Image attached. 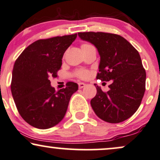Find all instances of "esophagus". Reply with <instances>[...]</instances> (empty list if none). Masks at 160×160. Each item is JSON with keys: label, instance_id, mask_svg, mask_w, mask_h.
Listing matches in <instances>:
<instances>
[{"label": "esophagus", "instance_id": "esophagus-1", "mask_svg": "<svg viewBox=\"0 0 160 160\" xmlns=\"http://www.w3.org/2000/svg\"><path fill=\"white\" fill-rule=\"evenodd\" d=\"M85 85L86 84L83 83V82H79V83H78V88H83Z\"/></svg>", "mask_w": 160, "mask_h": 160}]
</instances>
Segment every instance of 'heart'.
<instances>
[{"label": "heart", "mask_w": 160, "mask_h": 160, "mask_svg": "<svg viewBox=\"0 0 160 160\" xmlns=\"http://www.w3.org/2000/svg\"><path fill=\"white\" fill-rule=\"evenodd\" d=\"M91 46V45L88 44V43H83L81 47H82V48H87V47ZM74 76L77 77V78H81V79H85V78H87L88 77L90 76V72L89 71L87 70V69H78V70H76V72H74Z\"/></svg>", "instance_id": "obj_1"}]
</instances>
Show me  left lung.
I'll list each match as a JSON object with an SVG mask.
<instances>
[{
	"mask_svg": "<svg viewBox=\"0 0 160 160\" xmlns=\"http://www.w3.org/2000/svg\"><path fill=\"white\" fill-rule=\"evenodd\" d=\"M79 37L97 47L100 63L97 79L109 82V91L97 86L91 100L100 119L118 123L132 116L140 106L145 92L146 72L139 53L121 36L104 32H80Z\"/></svg>",
	"mask_w": 160,
	"mask_h": 160,
	"instance_id": "obj_1",
	"label": "left lung"
}]
</instances>
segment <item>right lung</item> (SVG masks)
<instances>
[{
	"label": "right lung",
	"instance_id": "right-lung-1",
	"mask_svg": "<svg viewBox=\"0 0 160 160\" xmlns=\"http://www.w3.org/2000/svg\"><path fill=\"white\" fill-rule=\"evenodd\" d=\"M77 33L38 39L28 46L14 63L11 92L17 110L32 127L48 129L64 117L78 84L69 82L56 91L50 77L58 76L62 58Z\"/></svg>",
	"mask_w": 160,
	"mask_h": 160
}]
</instances>
